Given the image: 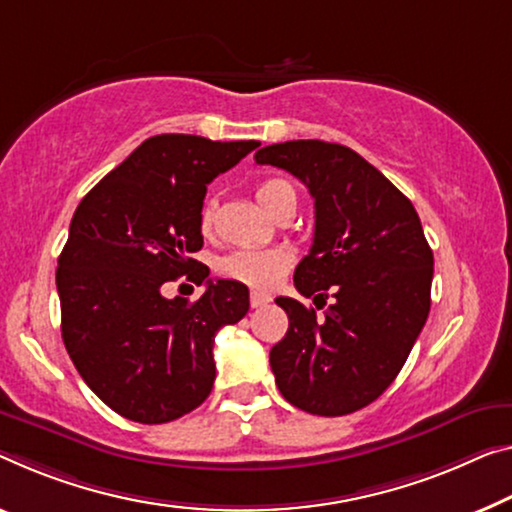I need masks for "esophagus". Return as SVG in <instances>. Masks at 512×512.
I'll use <instances>...</instances> for the list:
<instances>
[{
    "label": "esophagus",
    "instance_id": "1",
    "mask_svg": "<svg viewBox=\"0 0 512 512\" xmlns=\"http://www.w3.org/2000/svg\"><path fill=\"white\" fill-rule=\"evenodd\" d=\"M249 302H251V309H261V306L272 302V297L265 295V293H258V290H254V293H251V297H249Z\"/></svg>",
    "mask_w": 512,
    "mask_h": 512
}]
</instances>
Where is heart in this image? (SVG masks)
Masks as SVG:
<instances>
[{"instance_id": "1", "label": "heart", "mask_w": 512, "mask_h": 512, "mask_svg": "<svg viewBox=\"0 0 512 512\" xmlns=\"http://www.w3.org/2000/svg\"><path fill=\"white\" fill-rule=\"evenodd\" d=\"M256 201L267 215L277 219L281 212L297 208L295 187L283 178H265L256 185ZM201 231L208 233L215 222V201H206L201 208ZM293 265V254L283 247L270 249H238L217 261V272L224 277L247 283L251 288L267 290L277 283Z\"/></svg>"}]
</instances>
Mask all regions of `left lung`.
Returning <instances> with one entry per match:
<instances>
[{
	"mask_svg": "<svg viewBox=\"0 0 512 512\" xmlns=\"http://www.w3.org/2000/svg\"><path fill=\"white\" fill-rule=\"evenodd\" d=\"M254 157L309 187L316 233L295 267V288L304 297L334 293L320 320L293 297H277L288 332L270 350L274 380L290 405L309 414L357 412L396 380L428 320L435 261L421 219L348 146L297 139Z\"/></svg>",
	"mask_w": 512,
	"mask_h": 512,
	"instance_id": "left-lung-1",
	"label": "left lung"
}]
</instances>
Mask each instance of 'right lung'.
<instances>
[{
	"mask_svg": "<svg viewBox=\"0 0 512 512\" xmlns=\"http://www.w3.org/2000/svg\"><path fill=\"white\" fill-rule=\"evenodd\" d=\"M258 146L155 135L75 210L57 267L61 336L82 380L125 419L167 423L210 396L215 334L247 316L249 290L194 261L199 217L212 180ZM183 273L207 283L196 303L159 293Z\"/></svg>",
	"mask_w": 512,
	"mask_h": 512,
	"instance_id": "obj_1",
	"label": "right lung"
}]
</instances>
